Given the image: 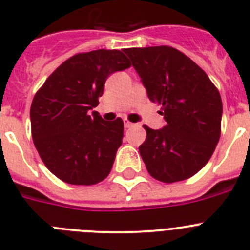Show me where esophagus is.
I'll return each instance as SVG.
<instances>
[{
  "instance_id": "esophagus-1",
  "label": "esophagus",
  "mask_w": 250,
  "mask_h": 250,
  "mask_svg": "<svg viewBox=\"0 0 250 250\" xmlns=\"http://www.w3.org/2000/svg\"><path fill=\"white\" fill-rule=\"evenodd\" d=\"M132 125H134V124L130 123V121L127 120V119H124V126L126 127V129H129V127H131Z\"/></svg>"
}]
</instances>
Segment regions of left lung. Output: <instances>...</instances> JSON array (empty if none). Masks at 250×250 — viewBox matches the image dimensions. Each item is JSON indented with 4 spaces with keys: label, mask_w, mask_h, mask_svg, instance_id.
<instances>
[{
    "label": "left lung",
    "mask_w": 250,
    "mask_h": 250,
    "mask_svg": "<svg viewBox=\"0 0 250 250\" xmlns=\"http://www.w3.org/2000/svg\"><path fill=\"white\" fill-rule=\"evenodd\" d=\"M124 52L167 121L159 130L144 125L146 139L139 151L147 171L163 183L195 175L211 158L220 138L219 91L202 68L176 48L132 47Z\"/></svg>",
    "instance_id": "1"
}]
</instances>
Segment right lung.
<instances>
[{"instance_id":"1","label":"right lung","mask_w":250,"mask_h":250,"mask_svg":"<svg viewBox=\"0 0 250 250\" xmlns=\"http://www.w3.org/2000/svg\"><path fill=\"white\" fill-rule=\"evenodd\" d=\"M119 50L77 54L55 70L31 104L34 144L51 173L72 185L103 182L123 144L120 118L105 121L99 105L106 79L130 67Z\"/></svg>"}]
</instances>
